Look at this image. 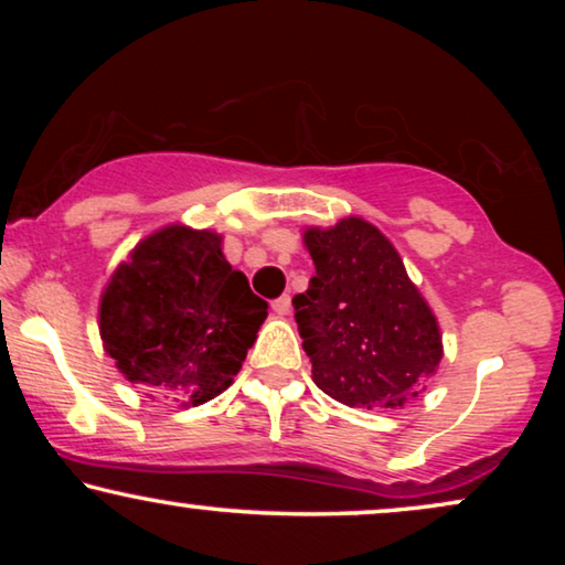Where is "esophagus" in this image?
Segmentation results:
<instances>
[{
    "mask_svg": "<svg viewBox=\"0 0 565 565\" xmlns=\"http://www.w3.org/2000/svg\"><path fill=\"white\" fill-rule=\"evenodd\" d=\"M273 313L275 316H288L290 313V298L282 296V298L273 300Z\"/></svg>",
    "mask_w": 565,
    "mask_h": 565,
    "instance_id": "34e87169",
    "label": "esophagus"
}]
</instances>
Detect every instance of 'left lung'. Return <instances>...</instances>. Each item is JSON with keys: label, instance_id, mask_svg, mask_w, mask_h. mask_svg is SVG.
<instances>
[{"label": "left lung", "instance_id": "8db88e82", "mask_svg": "<svg viewBox=\"0 0 565 565\" xmlns=\"http://www.w3.org/2000/svg\"><path fill=\"white\" fill-rule=\"evenodd\" d=\"M316 275L292 298L313 383L344 406L401 408L443 360V331L388 236L358 215L303 228Z\"/></svg>", "mask_w": 565, "mask_h": 565}]
</instances>
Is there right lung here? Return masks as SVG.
I'll return each mask as SVG.
<instances>
[{
    "label": "right lung",
    "instance_id": "right-lung-1",
    "mask_svg": "<svg viewBox=\"0 0 565 565\" xmlns=\"http://www.w3.org/2000/svg\"><path fill=\"white\" fill-rule=\"evenodd\" d=\"M223 236L184 223L153 231L99 296V337L118 373L146 396L200 406L234 383L267 319Z\"/></svg>",
    "mask_w": 565,
    "mask_h": 565
}]
</instances>
